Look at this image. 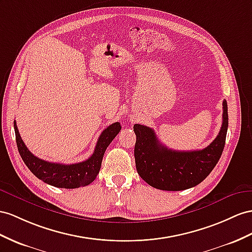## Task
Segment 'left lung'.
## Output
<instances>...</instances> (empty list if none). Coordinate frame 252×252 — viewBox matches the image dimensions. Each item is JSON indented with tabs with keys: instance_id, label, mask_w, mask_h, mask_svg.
<instances>
[{
	"instance_id": "left-lung-1",
	"label": "left lung",
	"mask_w": 252,
	"mask_h": 252,
	"mask_svg": "<svg viewBox=\"0 0 252 252\" xmlns=\"http://www.w3.org/2000/svg\"><path fill=\"white\" fill-rule=\"evenodd\" d=\"M222 125L216 138L202 150L176 151L158 139L151 127L135 125L134 157L140 178L154 189L183 190L201 183L218 163L228 131V105L222 102Z\"/></svg>"
}]
</instances>
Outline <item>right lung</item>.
Listing matches in <instances>:
<instances>
[{
    "label": "right lung",
    "instance_id": "right-lung-1",
    "mask_svg": "<svg viewBox=\"0 0 252 252\" xmlns=\"http://www.w3.org/2000/svg\"><path fill=\"white\" fill-rule=\"evenodd\" d=\"M14 127L17 147L24 164L41 181L60 189H76L92 183L100 171L106 148L121 130L119 122L112 124L101 133L92 157L81 163L63 165L47 162L35 157L24 145L16 121L14 122Z\"/></svg>",
    "mask_w": 252,
    "mask_h": 252
}]
</instances>
